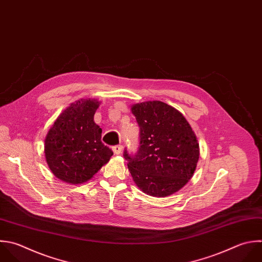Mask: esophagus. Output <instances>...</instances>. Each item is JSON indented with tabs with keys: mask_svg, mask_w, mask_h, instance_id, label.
Segmentation results:
<instances>
[{
	"mask_svg": "<svg viewBox=\"0 0 262 262\" xmlns=\"http://www.w3.org/2000/svg\"><path fill=\"white\" fill-rule=\"evenodd\" d=\"M122 149H123V146H122L121 144L116 145V146L113 147V150H114V152H115L116 155H120V154L122 152Z\"/></svg>",
	"mask_w": 262,
	"mask_h": 262,
	"instance_id": "obj_1",
	"label": "esophagus"
}]
</instances>
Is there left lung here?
Masks as SVG:
<instances>
[{"label": "left lung", "instance_id": "left-lung-1", "mask_svg": "<svg viewBox=\"0 0 262 262\" xmlns=\"http://www.w3.org/2000/svg\"><path fill=\"white\" fill-rule=\"evenodd\" d=\"M139 132L134 156L124 151L136 185L146 194L167 196L192 177L200 156L196 136L180 112L162 101L136 103L131 107Z\"/></svg>", "mask_w": 262, "mask_h": 262}]
</instances>
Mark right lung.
I'll use <instances>...</instances> for the list:
<instances>
[{"mask_svg": "<svg viewBox=\"0 0 262 262\" xmlns=\"http://www.w3.org/2000/svg\"><path fill=\"white\" fill-rule=\"evenodd\" d=\"M100 102L81 99L56 119L45 138V157L52 173L60 180L80 184L105 165L113 150L101 141V128L94 115Z\"/></svg>", "mask_w": 262, "mask_h": 262, "instance_id": "add662e5", "label": "right lung"}]
</instances>
